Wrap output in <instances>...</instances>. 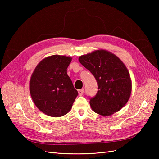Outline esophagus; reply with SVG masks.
Wrapping results in <instances>:
<instances>
[{"mask_svg":"<svg viewBox=\"0 0 159 159\" xmlns=\"http://www.w3.org/2000/svg\"><path fill=\"white\" fill-rule=\"evenodd\" d=\"M84 89H79V90H78V94H79V95H80V96L83 95V94H84Z\"/></svg>","mask_w":159,"mask_h":159,"instance_id":"34e87169","label":"esophagus"}]
</instances>
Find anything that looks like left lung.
<instances>
[{
	"mask_svg": "<svg viewBox=\"0 0 159 159\" xmlns=\"http://www.w3.org/2000/svg\"><path fill=\"white\" fill-rule=\"evenodd\" d=\"M79 61L94 75L98 84V93L89 102L93 111L109 116L122 109L132 90L131 77L123 62L105 50L81 56Z\"/></svg>",
	"mask_w": 159,
	"mask_h": 159,
	"instance_id": "1",
	"label": "left lung"
}]
</instances>
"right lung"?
I'll use <instances>...</instances> for the list:
<instances>
[{
    "label": "right lung",
    "instance_id": "right-lung-1",
    "mask_svg": "<svg viewBox=\"0 0 159 159\" xmlns=\"http://www.w3.org/2000/svg\"><path fill=\"white\" fill-rule=\"evenodd\" d=\"M70 56L53 55L38 64L30 80V93L36 106L52 117H60L71 110L78 95L67 74Z\"/></svg>",
    "mask_w": 159,
    "mask_h": 159
}]
</instances>
